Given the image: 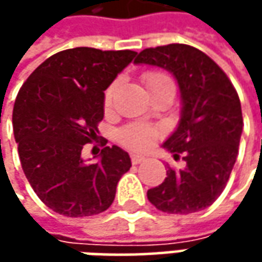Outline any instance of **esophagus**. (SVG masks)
<instances>
[{
    "mask_svg": "<svg viewBox=\"0 0 262 262\" xmlns=\"http://www.w3.org/2000/svg\"><path fill=\"white\" fill-rule=\"evenodd\" d=\"M144 160H146V157L140 156V155H133V156H131L133 165H138V163H141V162H144Z\"/></svg>",
    "mask_w": 262,
    "mask_h": 262,
    "instance_id": "34e87169",
    "label": "esophagus"
}]
</instances>
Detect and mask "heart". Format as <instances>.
<instances>
[{"label":"heart","instance_id":"heart-1","mask_svg":"<svg viewBox=\"0 0 262 262\" xmlns=\"http://www.w3.org/2000/svg\"><path fill=\"white\" fill-rule=\"evenodd\" d=\"M144 83L148 90L155 89V87L162 86L165 83H172V80L163 74V73H157V71H153V73H147L144 76ZM116 87H118V81L112 83L111 86L107 87L105 93V105L109 106L114 100V96H115ZM157 137V131L155 128L148 125H131L125 128L122 133H121V140L122 143L128 146L129 148H134V150H146L148 147L151 146L155 143Z\"/></svg>","mask_w":262,"mask_h":262}]
</instances>
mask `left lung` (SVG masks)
<instances>
[{
  "mask_svg": "<svg viewBox=\"0 0 262 262\" xmlns=\"http://www.w3.org/2000/svg\"><path fill=\"white\" fill-rule=\"evenodd\" d=\"M134 64L169 71L181 93L179 122L162 147L185 167L167 165L166 179L147 191L157 210L189 214L211 206L225 189L237 157L244 119L235 87L216 62L182 43L148 48Z\"/></svg>",
  "mask_w": 262,
  "mask_h": 262,
  "instance_id": "obj_1",
  "label": "left lung"
}]
</instances>
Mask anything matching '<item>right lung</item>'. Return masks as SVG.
Segmentation results:
<instances>
[{
	"instance_id": "add662e5",
	"label": "right lung",
	"mask_w": 262,
	"mask_h": 262,
	"mask_svg": "<svg viewBox=\"0 0 262 262\" xmlns=\"http://www.w3.org/2000/svg\"><path fill=\"white\" fill-rule=\"evenodd\" d=\"M134 51L74 48L49 56L21 86L13 131L29 184L55 213L86 217L107 210L131 159L121 147H105L97 162L81 157L97 138L105 92L128 67Z\"/></svg>"
}]
</instances>
